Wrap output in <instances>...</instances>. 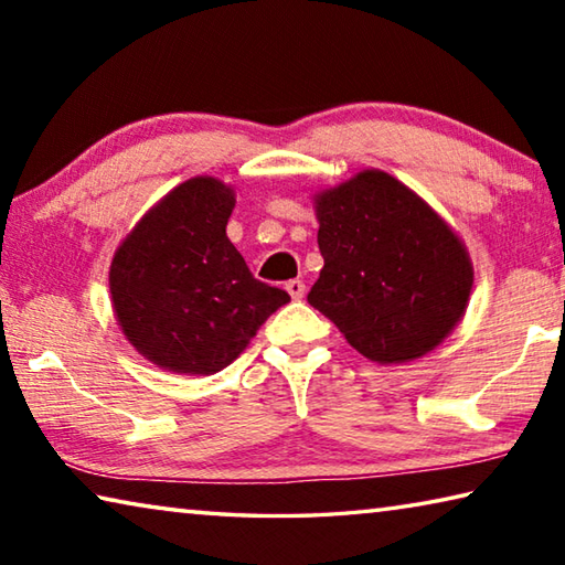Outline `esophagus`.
<instances>
[{
  "label": "esophagus",
  "mask_w": 565,
  "mask_h": 565,
  "mask_svg": "<svg viewBox=\"0 0 565 565\" xmlns=\"http://www.w3.org/2000/svg\"><path fill=\"white\" fill-rule=\"evenodd\" d=\"M286 291L291 294V299H303V294H306V284H303V281H299V279H291L289 284H286Z\"/></svg>",
  "instance_id": "esophagus-1"
}]
</instances>
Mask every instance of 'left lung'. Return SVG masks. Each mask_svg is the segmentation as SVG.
Instances as JSON below:
<instances>
[{"label":"left lung","instance_id":"left-lung-1","mask_svg":"<svg viewBox=\"0 0 565 565\" xmlns=\"http://www.w3.org/2000/svg\"><path fill=\"white\" fill-rule=\"evenodd\" d=\"M323 269L309 303L353 349L404 363L436 349L461 321L473 289L466 246L424 199L366 169L317 194Z\"/></svg>","mask_w":565,"mask_h":565}]
</instances>
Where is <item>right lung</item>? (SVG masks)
Listing matches in <instances>:
<instances>
[{"label":"right lung","instance_id":"right-lung-1","mask_svg":"<svg viewBox=\"0 0 565 565\" xmlns=\"http://www.w3.org/2000/svg\"><path fill=\"white\" fill-rule=\"evenodd\" d=\"M234 204L224 181L189 179L151 206L114 254L109 291L124 337L174 374L226 369L291 301L284 289L254 279L228 242Z\"/></svg>","mask_w":565,"mask_h":565}]
</instances>
